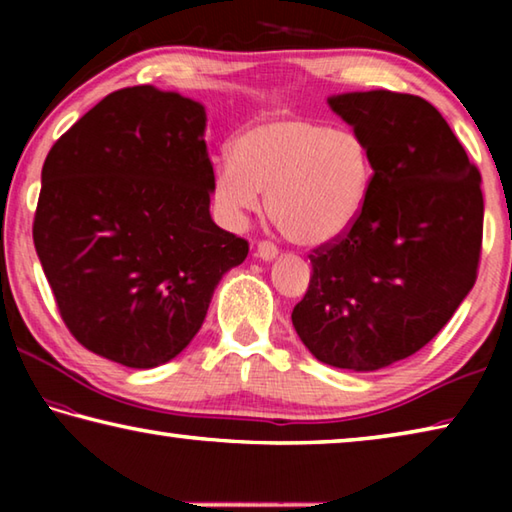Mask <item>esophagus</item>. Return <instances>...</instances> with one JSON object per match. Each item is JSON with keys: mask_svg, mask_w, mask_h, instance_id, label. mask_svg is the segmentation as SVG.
Listing matches in <instances>:
<instances>
[{"mask_svg": "<svg viewBox=\"0 0 512 512\" xmlns=\"http://www.w3.org/2000/svg\"><path fill=\"white\" fill-rule=\"evenodd\" d=\"M255 255L259 259H264V262H273V259L277 257V246L271 244V241H262V244H257Z\"/></svg>", "mask_w": 512, "mask_h": 512, "instance_id": "34e87169", "label": "esophagus"}]
</instances>
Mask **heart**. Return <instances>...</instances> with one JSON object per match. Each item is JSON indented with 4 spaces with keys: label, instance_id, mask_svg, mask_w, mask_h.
<instances>
[{
    "label": "heart",
    "instance_id": "obj_1",
    "mask_svg": "<svg viewBox=\"0 0 512 512\" xmlns=\"http://www.w3.org/2000/svg\"><path fill=\"white\" fill-rule=\"evenodd\" d=\"M372 160L352 131L309 117H268L246 126L232 155L216 160L212 198L221 219L239 228L262 207L289 241L323 246L348 232L366 205Z\"/></svg>",
    "mask_w": 512,
    "mask_h": 512
}]
</instances>
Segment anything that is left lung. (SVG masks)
I'll list each match as a JSON object with an SVG mask.
<instances>
[{
  "label": "left lung",
  "mask_w": 512,
  "mask_h": 512,
  "mask_svg": "<svg viewBox=\"0 0 512 512\" xmlns=\"http://www.w3.org/2000/svg\"><path fill=\"white\" fill-rule=\"evenodd\" d=\"M327 103L366 142L372 183L352 228L309 255L291 320L318 361L372 372L424 348L474 287L481 173L429 101L370 90Z\"/></svg>",
  "instance_id": "obj_1"
}]
</instances>
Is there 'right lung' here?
<instances>
[{
  "instance_id": "1",
  "label": "right lung",
  "mask_w": 512,
  "mask_h": 512,
  "mask_svg": "<svg viewBox=\"0 0 512 512\" xmlns=\"http://www.w3.org/2000/svg\"><path fill=\"white\" fill-rule=\"evenodd\" d=\"M205 108L137 85L76 121L42 167L33 244L69 332L128 368H155L201 329L248 241L212 221Z\"/></svg>"
}]
</instances>
